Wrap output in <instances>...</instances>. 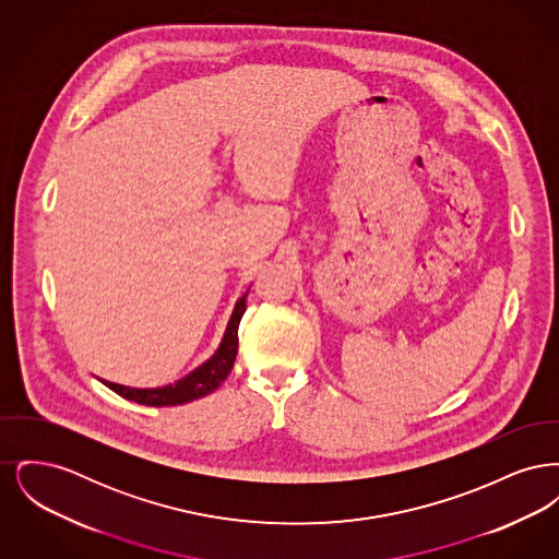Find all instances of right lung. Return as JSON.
I'll return each instance as SVG.
<instances>
[{
  "mask_svg": "<svg viewBox=\"0 0 559 559\" xmlns=\"http://www.w3.org/2000/svg\"><path fill=\"white\" fill-rule=\"evenodd\" d=\"M247 293L249 292H245V295L239 297L217 352L207 362H203L199 369H194L185 379H180L171 385H165V388H157V390H135V388L117 385L110 381H103V383L115 394H119L121 399L133 400L138 404H146V406H176V404H187L192 400L212 394L213 390H217L222 385V381L235 367L237 349H239V322L245 314V308H247L245 306Z\"/></svg>",
  "mask_w": 559,
  "mask_h": 559,
  "instance_id": "right-lung-1",
  "label": "right lung"
}]
</instances>
